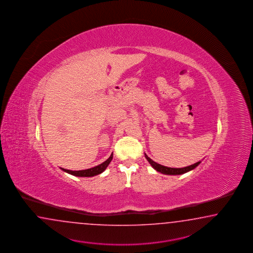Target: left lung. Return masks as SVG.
<instances>
[{
	"instance_id": "obj_1",
	"label": "left lung",
	"mask_w": 253,
	"mask_h": 253,
	"mask_svg": "<svg viewBox=\"0 0 253 253\" xmlns=\"http://www.w3.org/2000/svg\"><path fill=\"white\" fill-rule=\"evenodd\" d=\"M144 155H145V158H146L147 161H148V162L150 163V164L152 165V168L154 169H156V170L159 171V172H161V173H163V174L166 175L183 174V173H186V172L190 171L191 169L196 168L197 166L201 163V162H198V163H194V164L190 165V166L184 167V168H169V167L163 166V165H161V164H159V163L153 162L151 158L147 156V154H144Z\"/></svg>"
}]
</instances>
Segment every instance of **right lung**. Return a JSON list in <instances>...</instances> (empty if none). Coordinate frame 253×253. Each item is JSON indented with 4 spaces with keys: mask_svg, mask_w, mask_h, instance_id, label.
<instances>
[{
    "mask_svg": "<svg viewBox=\"0 0 253 253\" xmlns=\"http://www.w3.org/2000/svg\"><path fill=\"white\" fill-rule=\"evenodd\" d=\"M113 157V154L112 153L111 156L108 158L104 163H101L100 165L95 166L93 168L83 169V170H70V169H61L63 171L67 172L69 174L74 175V176H77V177H92V176L101 174V172H103L106 169L108 165L112 162Z\"/></svg>",
    "mask_w": 253,
    "mask_h": 253,
    "instance_id": "add662e5",
    "label": "right lung"
}]
</instances>
